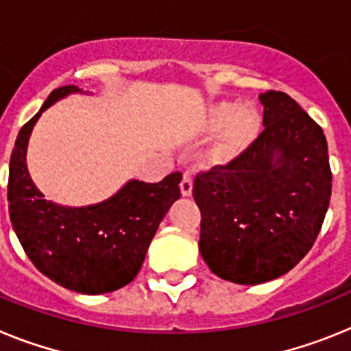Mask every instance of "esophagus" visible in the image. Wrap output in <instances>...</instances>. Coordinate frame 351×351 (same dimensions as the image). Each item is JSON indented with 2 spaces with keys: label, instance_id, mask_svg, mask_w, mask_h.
Wrapping results in <instances>:
<instances>
[{
  "label": "esophagus",
  "instance_id": "34e87169",
  "mask_svg": "<svg viewBox=\"0 0 351 351\" xmlns=\"http://www.w3.org/2000/svg\"><path fill=\"white\" fill-rule=\"evenodd\" d=\"M180 189H182L184 196H191L193 194V175L189 171L184 173V178L180 182Z\"/></svg>",
  "mask_w": 351,
  "mask_h": 351
}]
</instances>
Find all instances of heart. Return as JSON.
Wrapping results in <instances>:
<instances>
[{
  "mask_svg": "<svg viewBox=\"0 0 351 351\" xmlns=\"http://www.w3.org/2000/svg\"><path fill=\"white\" fill-rule=\"evenodd\" d=\"M222 129L224 132L210 154L212 162L215 164L231 162L251 145L260 130V117L252 108L237 111L234 104L221 102L210 109L208 130L219 132Z\"/></svg>",
  "mask_w": 351,
  "mask_h": 351,
  "instance_id": "1",
  "label": "heart"
}]
</instances>
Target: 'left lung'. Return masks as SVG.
<instances>
[{
    "mask_svg": "<svg viewBox=\"0 0 351 351\" xmlns=\"http://www.w3.org/2000/svg\"><path fill=\"white\" fill-rule=\"evenodd\" d=\"M265 129L237 158L199 171V252L215 276L261 285L313 247L332 193L322 127L285 91L260 95Z\"/></svg>",
    "mask_w": 351,
    "mask_h": 351,
    "instance_id": "obj_1",
    "label": "left lung"
}]
</instances>
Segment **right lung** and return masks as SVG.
<instances>
[{
  "label": "right lung",
  "mask_w": 351,
  "mask_h": 351,
  "mask_svg": "<svg viewBox=\"0 0 351 351\" xmlns=\"http://www.w3.org/2000/svg\"><path fill=\"white\" fill-rule=\"evenodd\" d=\"M72 91L79 88L66 84L51 91L23 125L10 157L8 212L24 252L44 276L77 293H109L138 276L158 224L180 197L182 173L157 184L130 180L111 199L88 208L42 199L26 167L29 134L42 111Z\"/></svg>",
  "instance_id": "1"
}]
</instances>
